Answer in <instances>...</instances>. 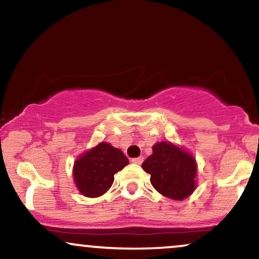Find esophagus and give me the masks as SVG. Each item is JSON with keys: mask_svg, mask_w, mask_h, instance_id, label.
Returning a JSON list of instances; mask_svg holds the SVG:
<instances>
[{"mask_svg": "<svg viewBox=\"0 0 259 259\" xmlns=\"http://www.w3.org/2000/svg\"><path fill=\"white\" fill-rule=\"evenodd\" d=\"M132 162L135 163V164H141L144 162V157H136V158L132 159Z\"/></svg>", "mask_w": 259, "mask_h": 259, "instance_id": "34e87169", "label": "esophagus"}]
</instances>
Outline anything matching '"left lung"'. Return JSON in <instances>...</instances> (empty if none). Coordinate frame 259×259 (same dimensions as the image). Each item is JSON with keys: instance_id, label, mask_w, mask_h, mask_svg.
<instances>
[{"instance_id": "8db88e82", "label": "left lung", "mask_w": 259, "mask_h": 259, "mask_svg": "<svg viewBox=\"0 0 259 259\" xmlns=\"http://www.w3.org/2000/svg\"><path fill=\"white\" fill-rule=\"evenodd\" d=\"M152 150L153 153L142 163V169L151 175L154 189L177 201L191 195L197 173L194 157L170 142H159Z\"/></svg>"}]
</instances>
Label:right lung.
Returning a JSON list of instances; mask_svg holds the SVG:
<instances>
[{
	"mask_svg": "<svg viewBox=\"0 0 259 259\" xmlns=\"http://www.w3.org/2000/svg\"><path fill=\"white\" fill-rule=\"evenodd\" d=\"M127 163L129 160L120 150L101 142L76 159L73 171L75 185L82 195L99 197L111 187L114 174Z\"/></svg>",
	"mask_w": 259,
	"mask_h": 259,
	"instance_id": "right-lung-1",
	"label": "right lung"
}]
</instances>
